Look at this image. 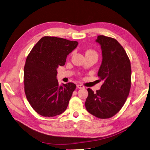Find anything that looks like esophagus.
I'll list each match as a JSON object with an SVG mask.
<instances>
[{
	"label": "esophagus",
	"mask_w": 150,
	"mask_h": 150,
	"mask_svg": "<svg viewBox=\"0 0 150 150\" xmlns=\"http://www.w3.org/2000/svg\"><path fill=\"white\" fill-rule=\"evenodd\" d=\"M77 88H79V89H83V88H84V86L81 85V84H78V85H77Z\"/></svg>",
	"instance_id": "1"
}]
</instances>
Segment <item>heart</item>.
Listing matches in <instances>:
<instances>
[{
    "mask_svg": "<svg viewBox=\"0 0 150 150\" xmlns=\"http://www.w3.org/2000/svg\"><path fill=\"white\" fill-rule=\"evenodd\" d=\"M87 54H94V55L97 56L96 52H95L94 51H93V50H91V49L88 50V51L86 52V55H87Z\"/></svg>",
    "mask_w": 150,
    "mask_h": 150,
    "instance_id": "b5f03b06",
    "label": "heart"
}]
</instances>
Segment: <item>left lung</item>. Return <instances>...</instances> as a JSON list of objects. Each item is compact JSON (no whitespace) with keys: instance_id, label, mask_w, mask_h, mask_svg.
Masks as SVG:
<instances>
[{"instance_id":"1","label":"left lung","mask_w":150,"mask_h":150,"mask_svg":"<svg viewBox=\"0 0 150 150\" xmlns=\"http://www.w3.org/2000/svg\"><path fill=\"white\" fill-rule=\"evenodd\" d=\"M96 41L101 45L103 55L98 76L104 83L96 93L88 89L85 106L90 114L107 119L120 111L128 96L131 83V63L125 50L115 39L98 35Z\"/></svg>"}]
</instances>
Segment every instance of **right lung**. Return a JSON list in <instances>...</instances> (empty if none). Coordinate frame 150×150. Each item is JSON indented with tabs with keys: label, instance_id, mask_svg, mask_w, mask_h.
<instances>
[{
	"label": "right lung",
	"instance_id": "add662e5",
	"mask_svg": "<svg viewBox=\"0 0 150 150\" xmlns=\"http://www.w3.org/2000/svg\"><path fill=\"white\" fill-rule=\"evenodd\" d=\"M78 44L77 41L44 36L27 57L24 91L30 106L39 115L54 117L66 110L76 86L72 83L59 86L57 69L65 64L67 55Z\"/></svg>",
	"mask_w": 150,
	"mask_h": 150
}]
</instances>
